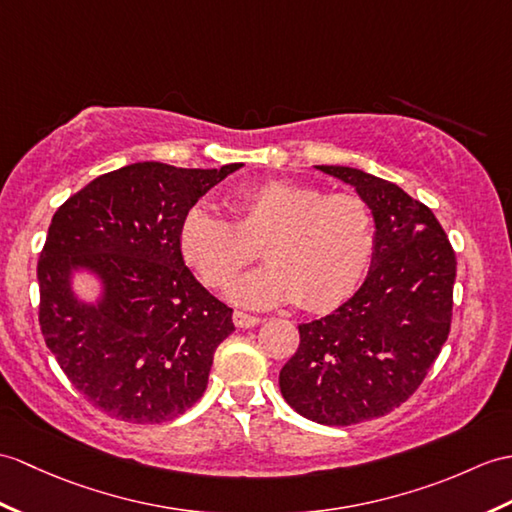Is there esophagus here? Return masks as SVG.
Instances as JSON below:
<instances>
[{"mask_svg": "<svg viewBox=\"0 0 512 512\" xmlns=\"http://www.w3.org/2000/svg\"><path fill=\"white\" fill-rule=\"evenodd\" d=\"M233 323H235V327H240V329H253V327H257L261 323V318L235 310L233 312Z\"/></svg>", "mask_w": 512, "mask_h": 512, "instance_id": "esophagus-1", "label": "esophagus"}]
</instances>
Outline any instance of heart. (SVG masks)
<instances>
[{
	"label": "heart",
	"instance_id": "heart-1",
	"mask_svg": "<svg viewBox=\"0 0 512 512\" xmlns=\"http://www.w3.org/2000/svg\"><path fill=\"white\" fill-rule=\"evenodd\" d=\"M233 209L237 222L198 202L183 216L178 242L211 288L251 264L255 244H264L268 266L227 288L237 305L266 310L299 301L305 310L325 312L349 299L371 266L373 216L358 194L268 181L240 189Z\"/></svg>",
	"mask_w": 512,
	"mask_h": 512
}]
</instances>
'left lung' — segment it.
Wrapping results in <instances>:
<instances>
[{
    "label": "left lung",
    "instance_id": "1",
    "mask_svg": "<svg viewBox=\"0 0 512 512\" xmlns=\"http://www.w3.org/2000/svg\"><path fill=\"white\" fill-rule=\"evenodd\" d=\"M371 209L375 251L360 290L299 325L279 373L283 399L320 425H353L399 408L449 336L456 255L432 209L395 183L344 165H316Z\"/></svg>",
    "mask_w": 512,
    "mask_h": 512
}]
</instances>
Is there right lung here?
Returning <instances> with one entry per match:
<instances>
[{"instance_id": "1", "label": "right lung", "mask_w": 512, "mask_h": 512, "mask_svg": "<svg viewBox=\"0 0 512 512\" xmlns=\"http://www.w3.org/2000/svg\"><path fill=\"white\" fill-rule=\"evenodd\" d=\"M240 168L124 165L54 213L37 266L41 331L69 382L109 417L172 421L205 392L213 353L235 331L233 310L185 266L178 229ZM78 271L99 281L95 302L75 294Z\"/></svg>"}]
</instances>
